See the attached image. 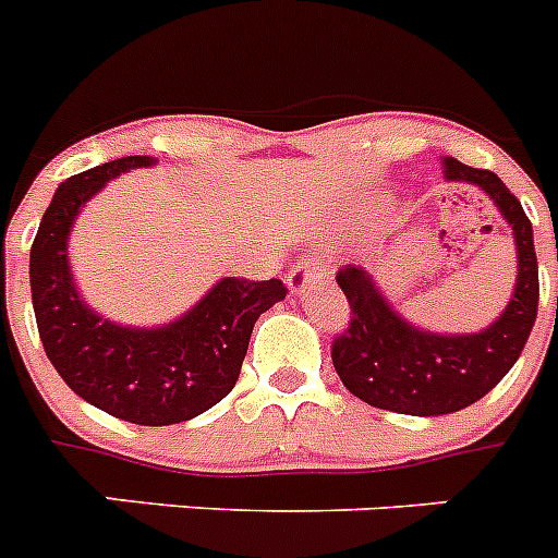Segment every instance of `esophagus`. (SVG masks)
Returning a JSON list of instances; mask_svg holds the SVG:
<instances>
[{"mask_svg": "<svg viewBox=\"0 0 558 558\" xmlns=\"http://www.w3.org/2000/svg\"><path fill=\"white\" fill-rule=\"evenodd\" d=\"M323 280H326V269L303 260V264L292 266V272H289V278H286V286H289V292L292 294H303L308 286H317L323 283Z\"/></svg>", "mask_w": 558, "mask_h": 558, "instance_id": "obj_1", "label": "esophagus"}]
</instances>
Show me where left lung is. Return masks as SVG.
Masks as SVG:
<instances>
[{"instance_id":"left-lung-1","label":"left lung","mask_w":558,"mask_h":558,"mask_svg":"<svg viewBox=\"0 0 558 558\" xmlns=\"http://www.w3.org/2000/svg\"><path fill=\"white\" fill-rule=\"evenodd\" d=\"M447 182L481 187L500 210L517 246V283L492 326L474 333H440L399 314L362 266L337 275L351 306V326L333 339L331 360L342 385L371 407L404 415H447L481 401L520 360L539 306L534 230L502 179L492 171L440 159Z\"/></svg>"}]
</instances>
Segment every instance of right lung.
<instances>
[{
  "label": "right lung",
  "instance_id": "1",
  "mask_svg": "<svg viewBox=\"0 0 558 558\" xmlns=\"http://www.w3.org/2000/svg\"><path fill=\"white\" fill-rule=\"evenodd\" d=\"M154 157H123L61 182L31 246L38 333L58 376L89 404L143 426L191 421L219 404L239 381L255 319L286 298L278 278H221L165 326H123L81 298L70 269V232L106 182Z\"/></svg>",
  "mask_w": 558,
  "mask_h": 558
}]
</instances>
